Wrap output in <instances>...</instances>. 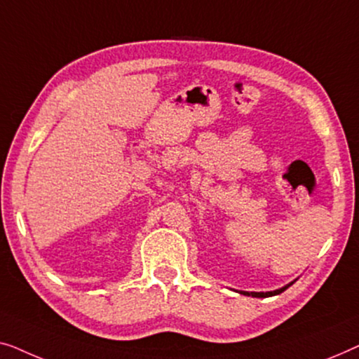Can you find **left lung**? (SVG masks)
<instances>
[{
	"label": "left lung",
	"mask_w": 359,
	"mask_h": 359,
	"mask_svg": "<svg viewBox=\"0 0 359 359\" xmlns=\"http://www.w3.org/2000/svg\"><path fill=\"white\" fill-rule=\"evenodd\" d=\"M287 286H290V285H287ZM287 286H285V287H280V290H276V291H269V292H247V291H242V294H245V296H252V297H270V296H276V294H280V292L285 291Z\"/></svg>",
	"instance_id": "8db88e82"
}]
</instances>
